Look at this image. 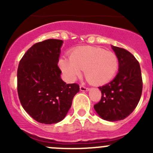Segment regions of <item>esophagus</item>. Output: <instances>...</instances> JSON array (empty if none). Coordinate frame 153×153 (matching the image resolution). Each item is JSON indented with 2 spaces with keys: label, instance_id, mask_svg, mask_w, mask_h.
Returning <instances> with one entry per match:
<instances>
[{
  "label": "esophagus",
  "instance_id": "esophagus-1",
  "mask_svg": "<svg viewBox=\"0 0 153 153\" xmlns=\"http://www.w3.org/2000/svg\"><path fill=\"white\" fill-rule=\"evenodd\" d=\"M89 88H87V87H86L85 86H84V85H81L80 86V90L81 91H82V92H86V91H88L89 90Z\"/></svg>",
  "mask_w": 153,
  "mask_h": 153
}]
</instances>
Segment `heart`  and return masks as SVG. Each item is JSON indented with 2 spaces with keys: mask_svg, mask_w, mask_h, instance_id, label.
<instances>
[{
  "mask_svg": "<svg viewBox=\"0 0 153 153\" xmlns=\"http://www.w3.org/2000/svg\"><path fill=\"white\" fill-rule=\"evenodd\" d=\"M59 66L68 81H74L84 70L86 80L90 84L104 85L115 76L119 61L114 52L101 48L84 47L74 49L69 59L61 58Z\"/></svg>",
  "mask_w": 153,
  "mask_h": 153,
  "instance_id": "b5f03b06",
  "label": "heart"
}]
</instances>
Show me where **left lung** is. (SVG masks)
I'll list each match as a JSON object with an SVG mask.
<instances>
[{
  "mask_svg": "<svg viewBox=\"0 0 153 153\" xmlns=\"http://www.w3.org/2000/svg\"><path fill=\"white\" fill-rule=\"evenodd\" d=\"M112 48L118 58V72L112 81L98 87L101 99L94 109L102 119L117 121L129 116L138 105L143 82L140 64L134 55L123 48Z\"/></svg>",
  "mask_w": 153,
  "mask_h": 153,
  "instance_id": "8db88e82",
  "label": "left lung"
}]
</instances>
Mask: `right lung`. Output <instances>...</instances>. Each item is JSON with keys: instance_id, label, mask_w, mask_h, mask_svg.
I'll use <instances>...</instances> for the list:
<instances>
[{"instance_id": "right-lung-1", "label": "right lung", "mask_w": 153, "mask_h": 153, "mask_svg": "<svg viewBox=\"0 0 153 153\" xmlns=\"http://www.w3.org/2000/svg\"><path fill=\"white\" fill-rule=\"evenodd\" d=\"M63 41L48 39L34 44L20 61L18 93L26 112L38 122L56 124L62 121L79 92V85L61 78L58 66Z\"/></svg>"}]
</instances>
